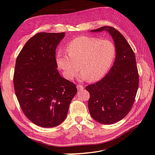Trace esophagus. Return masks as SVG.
<instances>
[{
	"instance_id": "obj_1",
	"label": "esophagus",
	"mask_w": 155,
	"mask_h": 155,
	"mask_svg": "<svg viewBox=\"0 0 155 155\" xmlns=\"http://www.w3.org/2000/svg\"><path fill=\"white\" fill-rule=\"evenodd\" d=\"M77 89L78 90H83L84 89V87L83 85H79V84H78V85H77Z\"/></svg>"
}]
</instances>
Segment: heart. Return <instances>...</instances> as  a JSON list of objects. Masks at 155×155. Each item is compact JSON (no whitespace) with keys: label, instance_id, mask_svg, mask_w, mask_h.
<instances>
[{"label":"heart","instance_id":"heart-1","mask_svg":"<svg viewBox=\"0 0 155 155\" xmlns=\"http://www.w3.org/2000/svg\"><path fill=\"white\" fill-rule=\"evenodd\" d=\"M66 50L59 49L56 61L64 77L71 80L81 71L78 78L94 82L104 76L113 64L117 54L114 42L95 36H81L70 41Z\"/></svg>","mask_w":155,"mask_h":155}]
</instances>
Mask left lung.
Here are the masks:
<instances>
[{"label": "left lung", "mask_w": 155, "mask_h": 155, "mask_svg": "<svg viewBox=\"0 0 155 155\" xmlns=\"http://www.w3.org/2000/svg\"><path fill=\"white\" fill-rule=\"evenodd\" d=\"M106 30L117 49L114 65L102 80L87 85L88 108L93 119L105 125L123 119L133 106L139 85L136 56L122 34L114 28L104 26L91 32Z\"/></svg>", "instance_id": "8db88e82"}]
</instances>
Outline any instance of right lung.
<instances>
[{
    "mask_svg": "<svg viewBox=\"0 0 155 155\" xmlns=\"http://www.w3.org/2000/svg\"><path fill=\"white\" fill-rule=\"evenodd\" d=\"M64 32H39L27 41L16 59L14 90L24 114L43 127L62 123L77 87L57 70L55 50Z\"/></svg>",
    "mask_w": 155,
    "mask_h": 155,
    "instance_id": "obj_1",
    "label": "right lung"
}]
</instances>
